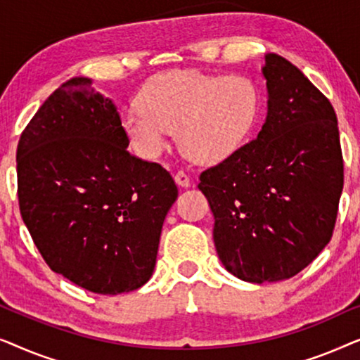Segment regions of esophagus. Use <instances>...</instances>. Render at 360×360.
<instances>
[{
    "label": "esophagus",
    "instance_id": "34e87169",
    "mask_svg": "<svg viewBox=\"0 0 360 360\" xmlns=\"http://www.w3.org/2000/svg\"><path fill=\"white\" fill-rule=\"evenodd\" d=\"M175 184L179 186H184V188H188V186H190V176L186 175L184 170H179L175 174Z\"/></svg>",
    "mask_w": 360,
    "mask_h": 360
}]
</instances>
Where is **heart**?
Instances as JSON below:
<instances>
[{
	"label": "heart",
	"mask_w": 360,
	"mask_h": 360,
	"mask_svg": "<svg viewBox=\"0 0 360 360\" xmlns=\"http://www.w3.org/2000/svg\"><path fill=\"white\" fill-rule=\"evenodd\" d=\"M139 105L122 112L121 126L141 157H159L176 131L190 160L216 164L249 136L259 112V91L250 78L238 73L172 70L146 83Z\"/></svg>",
	"instance_id": "heart-1"
}]
</instances>
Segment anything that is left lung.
I'll use <instances>...</instances> for the list:
<instances>
[{"instance_id": "8db88e82", "label": "left lung", "mask_w": 360, "mask_h": 360, "mask_svg": "<svg viewBox=\"0 0 360 360\" xmlns=\"http://www.w3.org/2000/svg\"><path fill=\"white\" fill-rule=\"evenodd\" d=\"M267 117L254 141L200 175L216 252L244 282L287 280L326 248L344 185L338 117L303 72L265 56Z\"/></svg>"}]
</instances>
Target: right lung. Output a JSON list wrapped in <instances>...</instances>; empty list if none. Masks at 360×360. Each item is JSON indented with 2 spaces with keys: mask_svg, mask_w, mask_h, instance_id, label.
Instances as JSON below:
<instances>
[{
  "mask_svg": "<svg viewBox=\"0 0 360 360\" xmlns=\"http://www.w3.org/2000/svg\"><path fill=\"white\" fill-rule=\"evenodd\" d=\"M115 103L72 78L44 101L18 144L24 224L49 267L78 287L117 295L147 283L179 190L127 150Z\"/></svg>",
  "mask_w": 360,
  "mask_h": 360,
  "instance_id": "right-lung-1",
  "label": "right lung"
}]
</instances>
